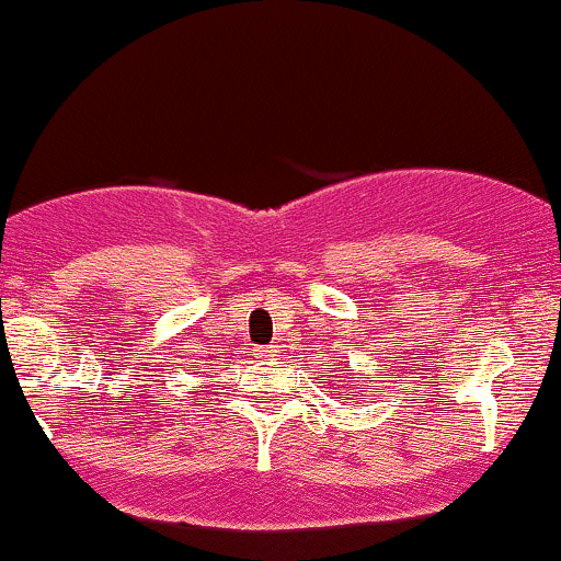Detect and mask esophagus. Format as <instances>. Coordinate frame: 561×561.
<instances>
[{
    "instance_id": "1",
    "label": "esophagus",
    "mask_w": 561,
    "mask_h": 561,
    "mask_svg": "<svg viewBox=\"0 0 561 561\" xmlns=\"http://www.w3.org/2000/svg\"><path fill=\"white\" fill-rule=\"evenodd\" d=\"M263 356H266V358H272V356H276V353H279V351H276V345H268V347H263Z\"/></svg>"
}]
</instances>
